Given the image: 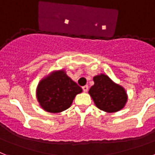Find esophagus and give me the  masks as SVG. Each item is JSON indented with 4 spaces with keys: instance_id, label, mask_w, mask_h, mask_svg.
I'll use <instances>...</instances> for the list:
<instances>
[{
    "instance_id": "obj_1",
    "label": "esophagus",
    "mask_w": 155,
    "mask_h": 155,
    "mask_svg": "<svg viewBox=\"0 0 155 155\" xmlns=\"http://www.w3.org/2000/svg\"><path fill=\"white\" fill-rule=\"evenodd\" d=\"M83 91H84V92H87L88 91V86H84V87H83Z\"/></svg>"
}]
</instances>
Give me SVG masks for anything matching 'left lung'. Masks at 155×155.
Here are the masks:
<instances>
[{
	"mask_svg": "<svg viewBox=\"0 0 155 155\" xmlns=\"http://www.w3.org/2000/svg\"><path fill=\"white\" fill-rule=\"evenodd\" d=\"M93 80L94 84L88 93L99 110L106 113H115L125 106L128 97L124 87L116 84L104 73L94 76Z\"/></svg>",
	"mask_w": 155,
	"mask_h": 155,
	"instance_id": "1",
	"label": "left lung"
}]
</instances>
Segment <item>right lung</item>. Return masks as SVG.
Returning <instances> with one entry per match:
<instances>
[{
	"mask_svg": "<svg viewBox=\"0 0 155 155\" xmlns=\"http://www.w3.org/2000/svg\"><path fill=\"white\" fill-rule=\"evenodd\" d=\"M82 91V88L67 75L65 70H54L39 81L36 97L42 110L58 114L68 109L75 96Z\"/></svg>",
	"mask_w": 155,
	"mask_h": 155,
	"instance_id": "1",
	"label": "right lung"
}]
</instances>
